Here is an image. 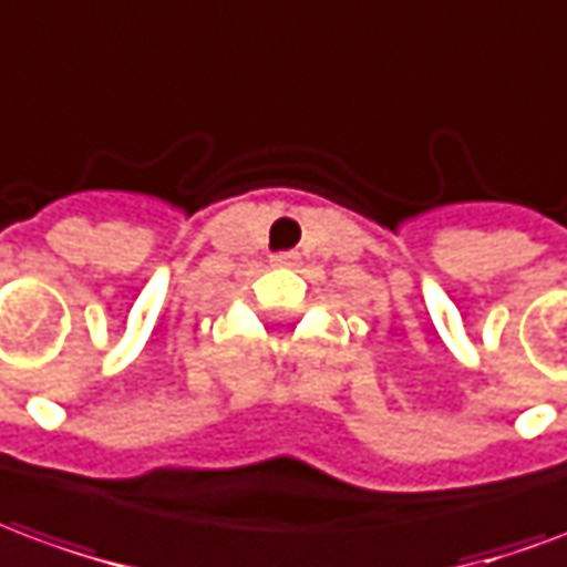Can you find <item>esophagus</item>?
Instances as JSON below:
<instances>
[{
  "instance_id": "obj_1",
  "label": "esophagus",
  "mask_w": 567,
  "mask_h": 567,
  "mask_svg": "<svg viewBox=\"0 0 567 567\" xmlns=\"http://www.w3.org/2000/svg\"><path fill=\"white\" fill-rule=\"evenodd\" d=\"M295 260L291 251H279V255H272V267H295Z\"/></svg>"
}]
</instances>
